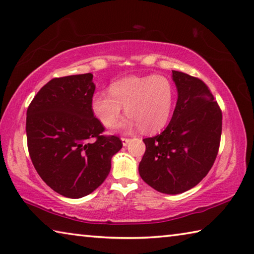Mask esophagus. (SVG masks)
<instances>
[{"instance_id": "34e87169", "label": "esophagus", "mask_w": 254, "mask_h": 254, "mask_svg": "<svg viewBox=\"0 0 254 254\" xmlns=\"http://www.w3.org/2000/svg\"><path fill=\"white\" fill-rule=\"evenodd\" d=\"M121 140H122L123 145H127L128 143V141H130V139H128V137H122Z\"/></svg>"}]
</instances>
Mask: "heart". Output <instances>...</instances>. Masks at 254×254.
I'll list each match as a JSON object with an SVG mask.
<instances>
[{
	"label": "heart",
	"mask_w": 254,
	"mask_h": 254,
	"mask_svg": "<svg viewBox=\"0 0 254 254\" xmlns=\"http://www.w3.org/2000/svg\"><path fill=\"white\" fill-rule=\"evenodd\" d=\"M110 93L98 92L93 96L92 110L105 127L117 123L126 106L127 118L124 128L139 127L154 133L166 126L174 106L173 84L165 76H130L110 85Z\"/></svg>",
	"instance_id": "1"
}]
</instances>
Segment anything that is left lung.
I'll return each mask as SVG.
<instances>
[{
    "instance_id": "1",
    "label": "left lung",
    "mask_w": 254,
    "mask_h": 254,
    "mask_svg": "<svg viewBox=\"0 0 254 254\" xmlns=\"http://www.w3.org/2000/svg\"><path fill=\"white\" fill-rule=\"evenodd\" d=\"M178 100L168 127L143 139L139 174L150 187L176 195L201 182L220 148L222 111L203 80L173 70Z\"/></svg>"
}]
</instances>
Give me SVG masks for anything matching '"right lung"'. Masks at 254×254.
I'll list each match as a JSON object with an SVG mask.
<instances>
[{"label": "right lung", "instance_id": "add662e5", "mask_svg": "<svg viewBox=\"0 0 254 254\" xmlns=\"http://www.w3.org/2000/svg\"><path fill=\"white\" fill-rule=\"evenodd\" d=\"M91 72L54 78L27 111L30 158L41 179L58 194L80 198L100 187L111 159L122 148L119 136L104 135L94 117Z\"/></svg>", "mask_w": 254, "mask_h": 254}]
</instances>
